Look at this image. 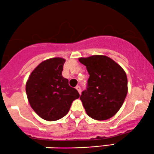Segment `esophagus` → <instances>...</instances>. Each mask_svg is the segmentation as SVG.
I'll list each match as a JSON object with an SVG mask.
<instances>
[{
  "label": "esophagus",
  "instance_id": "34e87169",
  "mask_svg": "<svg viewBox=\"0 0 154 154\" xmlns=\"http://www.w3.org/2000/svg\"><path fill=\"white\" fill-rule=\"evenodd\" d=\"M76 89H77V91H78L79 94H81V88H80V86L77 85V87H76Z\"/></svg>",
  "mask_w": 154,
  "mask_h": 154
}]
</instances>
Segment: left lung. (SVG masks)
<instances>
[{
  "label": "left lung",
  "mask_w": 154,
  "mask_h": 154,
  "mask_svg": "<svg viewBox=\"0 0 154 154\" xmlns=\"http://www.w3.org/2000/svg\"><path fill=\"white\" fill-rule=\"evenodd\" d=\"M88 72L86 90L82 101L86 112L97 121L112 118L122 106L127 94V77L117 63L104 55L80 58Z\"/></svg>",
  "instance_id": "left-lung-1"
}]
</instances>
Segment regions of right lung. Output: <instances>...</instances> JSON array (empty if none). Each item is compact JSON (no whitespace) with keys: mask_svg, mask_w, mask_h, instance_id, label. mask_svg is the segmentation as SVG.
<instances>
[{"mask_svg":"<svg viewBox=\"0 0 154 154\" xmlns=\"http://www.w3.org/2000/svg\"><path fill=\"white\" fill-rule=\"evenodd\" d=\"M65 60L54 58L42 62L30 74L26 94L30 107L43 119L57 121L68 113L78 91L62 76Z\"/></svg>","mask_w":154,"mask_h":154,"instance_id":"1","label":"right lung"}]
</instances>
